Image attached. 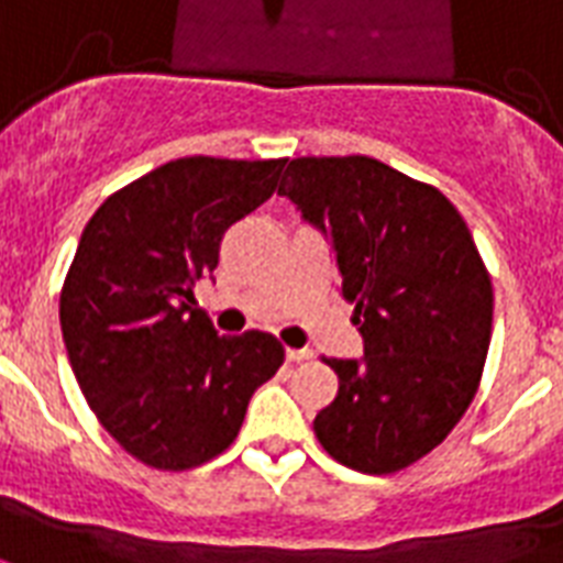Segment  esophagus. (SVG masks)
<instances>
[{"mask_svg":"<svg viewBox=\"0 0 563 563\" xmlns=\"http://www.w3.org/2000/svg\"><path fill=\"white\" fill-rule=\"evenodd\" d=\"M287 361H294V364H299V361H308V358H313V352L311 350H290V346H287Z\"/></svg>","mask_w":563,"mask_h":563,"instance_id":"obj_1","label":"esophagus"}]
</instances>
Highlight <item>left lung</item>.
Instances as JSON below:
<instances>
[{"label": "left lung", "instance_id": "1", "mask_svg": "<svg viewBox=\"0 0 563 563\" xmlns=\"http://www.w3.org/2000/svg\"><path fill=\"white\" fill-rule=\"evenodd\" d=\"M278 196L329 234L364 358H322L338 396L313 434L343 467L387 476L440 446L482 382L494 287L438 187L367 155L294 158Z\"/></svg>", "mask_w": 563, "mask_h": 563}]
</instances>
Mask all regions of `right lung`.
Here are the masks:
<instances>
[{
    "label": "right lung",
    "mask_w": 563,
    "mask_h": 563,
    "mask_svg": "<svg viewBox=\"0 0 563 563\" xmlns=\"http://www.w3.org/2000/svg\"><path fill=\"white\" fill-rule=\"evenodd\" d=\"M287 158L169 161L99 205L60 287L69 367L96 420L146 467L194 470L232 446L285 346L217 334L194 287L222 234L273 196Z\"/></svg>",
    "instance_id": "obj_1"
}]
</instances>
